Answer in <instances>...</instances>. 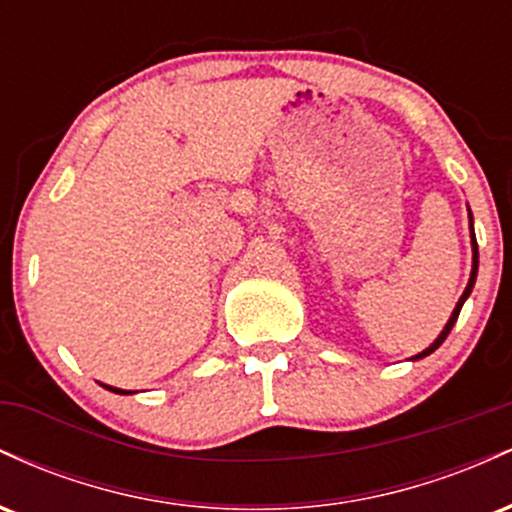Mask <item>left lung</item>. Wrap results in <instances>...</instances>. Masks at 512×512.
Here are the masks:
<instances>
[{
    "instance_id": "8db88e82",
    "label": "left lung",
    "mask_w": 512,
    "mask_h": 512,
    "mask_svg": "<svg viewBox=\"0 0 512 512\" xmlns=\"http://www.w3.org/2000/svg\"><path fill=\"white\" fill-rule=\"evenodd\" d=\"M469 228H472V274H469V284H467V289H464V293H462V296H460V301H457V305H455V310H452V315H450L448 325H445V327H443V332L438 334V339H436V342H433L431 346H428V349L421 351V354H416V356H414V361H416V358H424V356H428V354H433V351H436L438 346L445 342V337H448V334H450L452 325H455V322H457V315H460V310H462L464 301H467V298H469V293H472V289H474V281H477V269H479V248H477V238H474L472 211H469Z\"/></svg>"
}]
</instances>
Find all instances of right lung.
Returning a JSON list of instances; mask_svg holds the SVG:
<instances>
[{"label": "right lung", "mask_w": 512, "mask_h": 512, "mask_svg": "<svg viewBox=\"0 0 512 512\" xmlns=\"http://www.w3.org/2000/svg\"><path fill=\"white\" fill-rule=\"evenodd\" d=\"M105 390H110V392H117V395H132V392H127V390H117V387H110V385H103Z\"/></svg>", "instance_id": "right-lung-1"}]
</instances>
